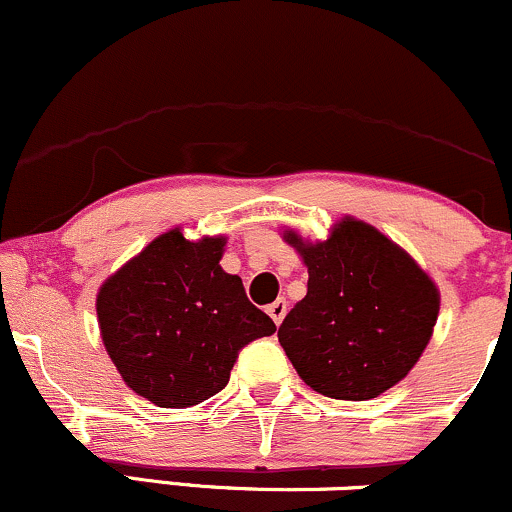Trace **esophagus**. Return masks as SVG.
Wrapping results in <instances>:
<instances>
[{
    "instance_id": "1",
    "label": "esophagus",
    "mask_w": 512,
    "mask_h": 512,
    "mask_svg": "<svg viewBox=\"0 0 512 512\" xmlns=\"http://www.w3.org/2000/svg\"><path fill=\"white\" fill-rule=\"evenodd\" d=\"M267 313H269V316H272L274 323L279 325L284 320V316H286V301L284 299H277L274 303H269Z\"/></svg>"
}]
</instances>
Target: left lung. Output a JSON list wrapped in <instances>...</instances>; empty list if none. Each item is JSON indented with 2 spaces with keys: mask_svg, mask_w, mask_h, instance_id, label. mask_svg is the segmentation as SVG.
I'll return each instance as SVG.
<instances>
[{
  "mask_svg": "<svg viewBox=\"0 0 512 512\" xmlns=\"http://www.w3.org/2000/svg\"><path fill=\"white\" fill-rule=\"evenodd\" d=\"M308 267L306 296L277 338L313 391L367 401L391 389L423 355L440 311L428 274L386 235L345 218L328 240L284 235Z\"/></svg>",
  "mask_w": 512,
  "mask_h": 512,
  "instance_id": "obj_1",
  "label": "left lung"
}]
</instances>
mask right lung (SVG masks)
Wrapping results in <instances>:
<instances>
[{"mask_svg":"<svg viewBox=\"0 0 512 512\" xmlns=\"http://www.w3.org/2000/svg\"><path fill=\"white\" fill-rule=\"evenodd\" d=\"M226 238L160 235L106 279L97 296L101 338L138 396L187 408L226 389L235 359L277 330L252 306L243 279L218 265Z\"/></svg>","mask_w":512,"mask_h":512,"instance_id":"add662e5","label":"right lung"}]
</instances>
